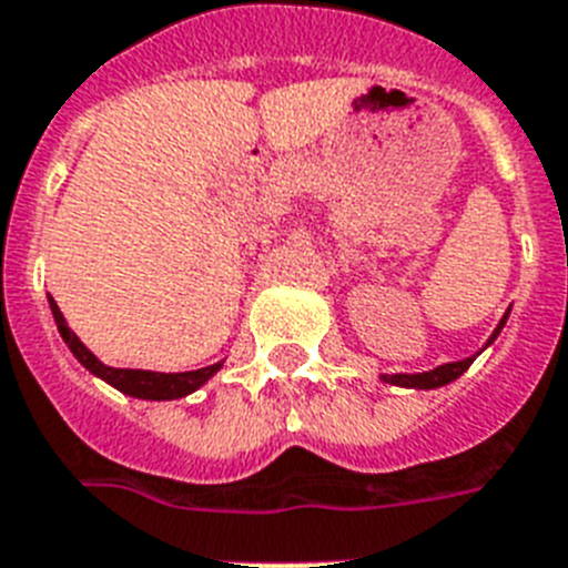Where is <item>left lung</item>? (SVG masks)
<instances>
[{"label":"left lung","instance_id":"left-lung-1","mask_svg":"<svg viewBox=\"0 0 568 568\" xmlns=\"http://www.w3.org/2000/svg\"><path fill=\"white\" fill-rule=\"evenodd\" d=\"M505 321H508V312L503 314V321H499V326L494 328V335L488 337V343L485 346H490V343L497 341V335L503 332ZM476 357V355H474ZM474 357H465V361H454V364H442L436 366V369H430V373H416V375H381V381L384 384H395V387H409V389H436V387H445V384H450V381L459 378L465 369H468L470 364H474Z\"/></svg>","mask_w":568,"mask_h":568}]
</instances>
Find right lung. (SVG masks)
Segmentation results:
<instances>
[{"label":"right lung","mask_w":568,"mask_h":568,"mask_svg":"<svg viewBox=\"0 0 568 568\" xmlns=\"http://www.w3.org/2000/svg\"><path fill=\"white\" fill-rule=\"evenodd\" d=\"M51 314H54V323L63 335L65 346L71 349V355L78 357L80 364L89 369L92 375L103 378L106 384H112L114 389H121L123 395H132V398H146V402H173V398H184V395L195 393V389L207 384L213 375L222 369V364L204 366V369H193V373H150V369H114V366H106L103 361L85 349L83 341H80L74 332L65 323L63 312L54 303V297H49Z\"/></svg>","instance_id":"add662e5"}]
</instances>
